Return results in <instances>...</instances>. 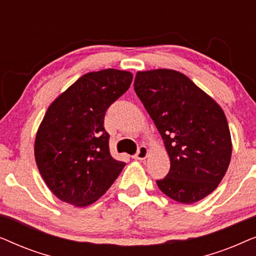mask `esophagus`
I'll use <instances>...</instances> for the list:
<instances>
[{"instance_id":"1","label":"esophagus","mask_w":256,"mask_h":256,"mask_svg":"<svg viewBox=\"0 0 256 256\" xmlns=\"http://www.w3.org/2000/svg\"><path fill=\"white\" fill-rule=\"evenodd\" d=\"M148 154H149L148 148H146V146H140L138 154H136V155L134 156V158L135 160H146V157H148Z\"/></svg>"}]
</instances>
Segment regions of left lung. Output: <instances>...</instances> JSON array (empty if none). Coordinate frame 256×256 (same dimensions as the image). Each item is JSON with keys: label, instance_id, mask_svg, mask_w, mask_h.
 <instances>
[{"label": "left lung", "instance_id": "obj_1", "mask_svg": "<svg viewBox=\"0 0 256 256\" xmlns=\"http://www.w3.org/2000/svg\"><path fill=\"white\" fill-rule=\"evenodd\" d=\"M135 92L162 136L170 171L160 190L182 204L212 194L225 176L232 140L222 108L183 73L138 71Z\"/></svg>", "mask_w": 256, "mask_h": 256}]
</instances>
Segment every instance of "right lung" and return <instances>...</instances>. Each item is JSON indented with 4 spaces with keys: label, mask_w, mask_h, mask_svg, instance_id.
Wrapping results in <instances>:
<instances>
[{
    "label": "right lung",
    "mask_w": 256,
    "mask_h": 256,
    "mask_svg": "<svg viewBox=\"0 0 256 256\" xmlns=\"http://www.w3.org/2000/svg\"><path fill=\"white\" fill-rule=\"evenodd\" d=\"M132 74L115 68L84 74L45 113L34 140V160L56 197L76 208L96 202L126 166L110 152L104 120L129 88Z\"/></svg>",
    "instance_id": "add662e5"
}]
</instances>
